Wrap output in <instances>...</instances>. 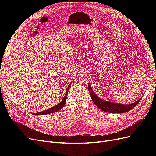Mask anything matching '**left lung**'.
<instances>
[{
	"instance_id": "obj_1",
	"label": "left lung",
	"mask_w": 156,
	"mask_h": 156,
	"mask_svg": "<svg viewBox=\"0 0 156 156\" xmlns=\"http://www.w3.org/2000/svg\"><path fill=\"white\" fill-rule=\"evenodd\" d=\"M88 91L90 93V95L91 96L92 100L93 102L101 110L107 112H111V113H123L128 112L129 111L131 110L132 108H134L136 105L139 103L141 98L138 101H136L135 103H131L129 105H123L120 104V103H111L109 101H103L100 98H98L96 94L94 92L92 89L88 84Z\"/></svg>"
}]
</instances>
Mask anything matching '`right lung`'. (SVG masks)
<instances>
[{"instance_id":"add662e5","label":"right lung","mask_w":156,"mask_h":156,"mask_svg":"<svg viewBox=\"0 0 156 156\" xmlns=\"http://www.w3.org/2000/svg\"><path fill=\"white\" fill-rule=\"evenodd\" d=\"M71 85V84H70ZM70 85L69 86V87H70ZM68 90L69 88L67 89V91L65 94V96L64 97V98L62 99V101L60 103H59L58 105H55V107H51L48 110H45L43 112H34V113H32L33 115H48V114H50V113H53V112H55L56 111H58L60 109H62V107L64 106V105L66 104V99H67V95H68Z\"/></svg>"}]
</instances>
